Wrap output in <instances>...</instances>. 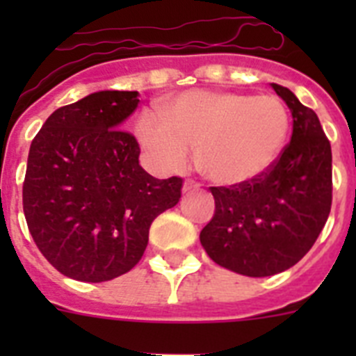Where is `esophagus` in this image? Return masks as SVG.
Returning <instances> with one entry per match:
<instances>
[{
    "mask_svg": "<svg viewBox=\"0 0 356 356\" xmlns=\"http://www.w3.org/2000/svg\"><path fill=\"white\" fill-rule=\"evenodd\" d=\"M201 187L200 181L196 180H185L184 184V193H193V191H197Z\"/></svg>",
    "mask_w": 356,
    "mask_h": 356,
    "instance_id": "1",
    "label": "esophagus"
}]
</instances>
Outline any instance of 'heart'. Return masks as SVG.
<instances>
[{
    "label": "heart",
    "mask_w": 356,
    "mask_h": 356,
    "mask_svg": "<svg viewBox=\"0 0 356 356\" xmlns=\"http://www.w3.org/2000/svg\"><path fill=\"white\" fill-rule=\"evenodd\" d=\"M291 131V112L278 96L191 90L144 114L137 137L151 163L181 171L197 147L201 171L217 184H246L273 168Z\"/></svg>",
    "instance_id": "b5f03b06"
}]
</instances>
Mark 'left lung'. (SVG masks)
Here are the masks:
<instances>
[{
	"label": "left lung",
	"mask_w": 356,
	"mask_h": 356,
	"mask_svg": "<svg viewBox=\"0 0 356 356\" xmlns=\"http://www.w3.org/2000/svg\"><path fill=\"white\" fill-rule=\"evenodd\" d=\"M292 114L291 143L273 168L246 184L210 187L216 212L200 241L229 271L262 278L300 262L332 209V146L316 112L273 83Z\"/></svg>",
	"instance_id": "8db88e82"
}]
</instances>
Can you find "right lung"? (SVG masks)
I'll return each instance as SVG.
<instances>
[{
  "instance_id": "right-lung-1",
  "label": "right lung",
  "mask_w": 356,
  "mask_h": 356,
  "mask_svg": "<svg viewBox=\"0 0 356 356\" xmlns=\"http://www.w3.org/2000/svg\"><path fill=\"white\" fill-rule=\"evenodd\" d=\"M137 90H102L56 108L31 140L23 210L33 242L56 271L99 284L134 269L156 216L180 201L184 180L139 165L121 122Z\"/></svg>"
}]
</instances>
